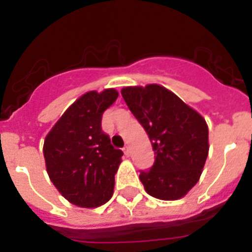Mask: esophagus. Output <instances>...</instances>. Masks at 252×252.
<instances>
[{
  "mask_svg": "<svg viewBox=\"0 0 252 252\" xmlns=\"http://www.w3.org/2000/svg\"><path fill=\"white\" fill-rule=\"evenodd\" d=\"M124 153H125V155H126V157H130V148H128V146H125Z\"/></svg>",
  "mask_w": 252,
  "mask_h": 252,
  "instance_id": "34e87169",
  "label": "esophagus"
}]
</instances>
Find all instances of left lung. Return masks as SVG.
<instances>
[{"label":"left lung","instance_id":"obj_1","mask_svg":"<svg viewBox=\"0 0 252 252\" xmlns=\"http://www.w3.org/2000/svg\"><path fill=\"white\" fill-rule=\"evenodd\" d=\"M121 94L155 154L153 168L140 174L146 193L161 201L183 198L198 183L208 157L206 120L160 84L125 87Z\"/></svg>","mask_w":252,"mask_h":252}]
</instances>
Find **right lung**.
Masks as SVG:
<instances>
[{"mask_svg": "<svg viewBox=\"0 0 252 252\" xmlns=\"http://www.w3.org/2000/svg\"><path fill=\"white\" fill-rule=\"evenodd\" d=\"M119 92L90 91L73 102L44 140L48 175L58 192L72 204L97 208L110 201L122 151L102 131V115Z\"/></svg>", "mask_w": 252, "mask_h": 252, "instance_id": "add662e5", "label": "right lung"}]
</instances>
